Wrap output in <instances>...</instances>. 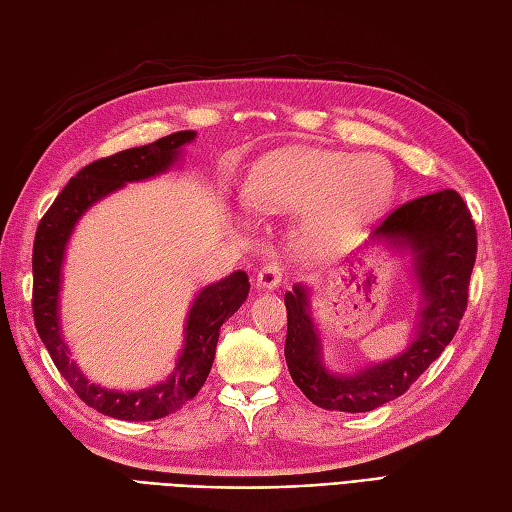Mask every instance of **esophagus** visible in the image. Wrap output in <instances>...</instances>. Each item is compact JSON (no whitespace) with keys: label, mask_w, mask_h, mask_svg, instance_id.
<instances>
[{"label":"esophagus","mask_w":512,"mask_h":512,"mask_svg":"<svg viewBox=\"0 0 512 512\" xmlns=\"http://www.w3.org/2000/svg\"><path fill=\"white\" fill-rule=\"evenodd\" d=\"M282 275H284V269H282L280 262H267V265L258 271L256 284H258V288L271 292L275 288H280Z\"/></svg>","instance_id":"1"}]
</instances>
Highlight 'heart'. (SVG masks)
Wrapping results in <instances>:
<instances>
[{
  "instance_id": "1",
  "label": "heart",
  "mask_w": 512,
  "mask_h": 512,
  "mask_svg": "<svg viewBox=\"0 0 512 512\" xmlns=\"http://www.w3.org/2000/svg\"><path fill=\"white\" fill-rule=\"evenodd\" d=\"M393 196V173L378 158L324 149H280L247 177L245 198L256 211L305 207L309 230L322 241H344L374 222Z\"/></svg>"
}]
</instances>
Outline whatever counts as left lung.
<instances>
[{
    "label": "left lung",
    "mask_w": 512,
    "mask_h": 512,
    "mask_svg": "<svg viewBox=\"0 0 512 512\" xmlns=\"http://www.w3.org/2000/svg\"><path fill=\"white\" fill-rule=\"evenodd\" d=\"M371 247L408 254L410 275L418 292L410 342L391 359L363 363L352 371L329 369L312 314V288L294 284L284 297L288 371L303 395L324 410L369 412L404 395L451 344L466 312L476 260V228L455 190L427 194L395 209L371 232L361 252H369Z\"/></svg>",
    "instance_id": "8db88e82"
}]
</instances>
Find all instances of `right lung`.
<instances>
[{"mask_svg":"<svg viewBox=\"0 0 512 512\" xmlns=\"http://www.w3.org/2000/svg\"><path fill=\"white\" fill-rule=\"evenodd\" d=\"M196 132L183 130L160 138L156 143L119 151L81 168L59 192L51 209L38 224L34 241V322L42 344L49 350L59 374L68 380L89 408L119 421H156L177 412L196 397L205 384L220 327L237 312L247 299L250 282L243 271L230 273L220 282L198 290L183 327V348L175 369L168 378L141 391L104 389L89 382L83 371L70 359V348L61 335L59 292L64 277L66 250L72 232L83 215L102 198L121 190L126 183L153 179L168 173L181 162L183 147L190 145Z\"/></svg>","mask_w":512,"mask_h":512,"instance_id":"obj_1","label":"right lung"}]
</instances>
